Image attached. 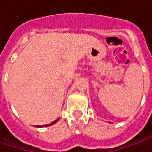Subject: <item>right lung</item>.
Listing matches in <instances>:
<instances>
[{
  "label": "right lung",
  "mask_w": 152,
  "mask_h": 152,
  "mask_svg": "<svg viewBox=\"0 0 152 152\" xmlns=\"http://www.w3.org/2000/svg\"><path fill=\"white\" fill-rule=\"evenodd\" d=\"M58 120H59V118H58L57 120H55V121H53V122H51L50 124H45V125H36L35 127H36V128H43V127H48V126H50V125H52V124H55L57 121H58Z\"/></svg>",
  "instance_id": "obj_1"
}]
</instances>
